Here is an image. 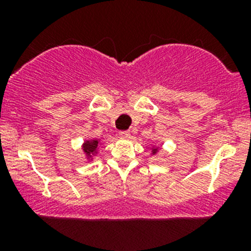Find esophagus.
I'll return each mask as SVG.
<instances>
[{"mask_svg": "<svg viewBox=\"0 0 251 251\" xmlns=\"http://www.w3.org/2000/svg\"><path fill=\"white\" fill-rule=\"evenodd\" d=\"M130 136H131L130 131H121L120 132V137L123 138H130Z\"/></svg>", "mask_w": 251, "mask_h": 251, "instance_id": "34e87169", "label": "esophagus"}]
</instances>
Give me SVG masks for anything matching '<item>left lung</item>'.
<instances>
[{
	"label": "left lung",
	"mask_w": 251,
	"mask_h": 251,
	"mask_svg": "<svg viewBox=\"0 0 251 251\" xmlns=\"http://www.w3.org/2000/svg\"><path fill=\"white\" fill-rule=\"evenodd\" d=\"M158 149H159V148H155V147H153V148H151V154H153V155H154V154H156V151H158Z\"/></svg>",
	"instance_id": "8db88e82"
}]
</instances>
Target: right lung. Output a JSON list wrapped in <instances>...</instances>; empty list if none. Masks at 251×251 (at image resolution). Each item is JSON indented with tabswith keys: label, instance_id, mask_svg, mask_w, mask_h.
<instances>
[{
	"label": "right lung",
	"instance_id": "1",
	"mask_svg": "<svg viewBox=\"0 0 251 251\" xmlns=\"http://www.w3.org/2000/svg\"><path fill=\"white\" fill-rule=\"evenodd\" d=\"M98 146H100V141L98 140L85 141V143L82 144V149H83V153L86 154V158L91 160V159L97 154Z\"/></svg>",
	"mask_w": 251,
	"mask_h": 251
}]
</instances>
